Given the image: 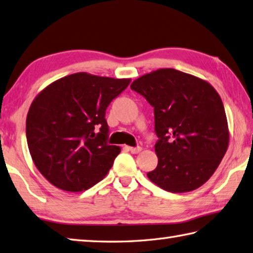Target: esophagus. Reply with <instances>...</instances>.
I'll return each instance as SVG.
<instances>
[{
	"mask_svg": "<svg viewBox=\"0 0 253 253\" xmlns=\"http://www.w3.org/2000/svg\"><path fill=\"white\" fill-rule=\"evenodd\" d=\"M128 149H129L130 153H132V154H138V153H140V151H141V147H139V146H137V147H128Z\"/></svg>",
	"mask_w": 253,
	"mask_h": 253,
	"instance_id": "obj_1",
	"label": "esophagus"
}]
</instances>
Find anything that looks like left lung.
Returning <instances> with one entry per match:
<instances>
[{"instance_id":"obj_1","label":"left lung","mask_w":253,"mask_h":253,"mask_svg":"<svg viewBox=\"0 0 253 253\" xmlns=\"http://www.w3.org/2000/svg\"><path fill=\"white\" fill-rule=\"evenodd\" d=\"M130 88L154 107L158 165L147 173L169 192H188L212 176L228 149L226 112L208 82L162 68L132 82Z\"/></svg>"}]
</instances>
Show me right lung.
Segmentation results:
<instances>
[{
	"mask_svg": "<svg viewBox=\"0 0 253 253\" xmlns=\"http://www.w3.org/2000/svg\"><path fill=\"white\" fill-rule=\"evenodd\" d=\"M129 79L76 73L36 96L26 117V139L36 168L55 187L83 191L99 182L121 153L107 144L105 114Z\"/></svg>",
	"mask_w": 253,
	"mask_h": 253,
	"instance_id": "obj_1",
	"label": "right lung"
}]
</instances>
